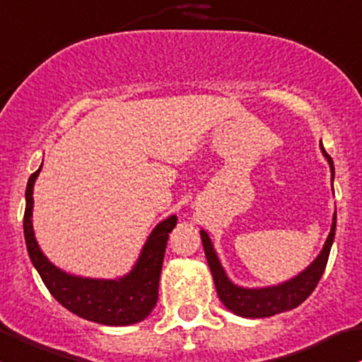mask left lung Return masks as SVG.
Returning <instances> with one entry per match:
<instances>
[{
  "instance_id": "left-lung-1",
  "label": "left lung",
  "mask_w": 362,
  "mask_h": 362,
  "mask_svg": "<svg viewBox=\"0 0 362 362\" xmlns=\"http://www.w3.org/2000/svg\"><path fill=\"white\" fill-rule=\"evenodd\" d=\"M322 147V146H321ZM322 152L328 158L332 171H334L333 159L329 158L328 152L322 147ZM334 227H337V213L333 216L332 232H329L328 239L325 243L321 255L314 260L307 271H303L295 279L288 281V283L279 284V286L272 288H260V290H246V288H239L232 284L227 279L226 272H223L222 265H220L218 258H216L215 250H213L210 238L204 230H201V239H203L204 255H206L208 265L213 274V281H215L216 293H218L220 300L227 309L234 312V314L243 315V317H269V315H276L279 312H286L298 307L300 303L305 302L309 295L315 290L319 279L325 274L326 264H328L329 250H332L333 239H334Z\"/></svg>"
}]
</instances>
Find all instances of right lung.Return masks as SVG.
<instances>
[{"label": "right lung", "instance_id": "add662e5", "mask_svg": "<svg viewBox=\"0 0 362 362\" xmlns=\"http://www.w3.org/2000/svg\"><path fill=\"white\" fill-rule=\"evenodd\" d=\"M40 170L37 168L30 175L25 189L24 238L30 262L53 298L72 314L98 325L127 326L146 319L158 302L163 257H165L168 234L177 226V216H170L152 230L135 269L123 279L97 281L69 276L59 271L45 258L34 239L33 222H30L33 185Z\"/></svg>", "mask_w": 362, "mask_h": 362}]
</instances>
